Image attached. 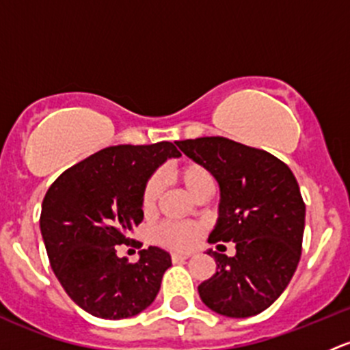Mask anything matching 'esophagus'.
I'll return each mask as SVG.
<instances>
[{
  "mask_svg": "<svg viewBox=\"0 0 350 350\" xmlns=\"http://www.w3.org/2000/svg\"><path fill=\"white\" fill-rule=\"evenodd\" d=\"M188 257H189V254H172V260H174V262L185 260V259H188Z\"/></svg>",
  "mask_w": 350,
  "mask_h": 350,
  "instance_id": "esophagus-1",
  "label": "esophagus"
}]
</instances>
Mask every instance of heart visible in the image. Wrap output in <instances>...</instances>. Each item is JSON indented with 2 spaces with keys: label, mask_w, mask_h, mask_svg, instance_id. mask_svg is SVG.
<instances>
[{
  "label": "heart",
  "mask_w": 350,
  "mask_h": 350,
  "mask_svg": "<svg viewBox=\"0 0 350 350\" xmlns=\"http://www.w3.org/2000/svg\"><path fill=\"white\" fill-rule=\"evenodd\" d=\"M174 176L191 196H195L200 189L213 185V176L210 174V171L204 165L196 164V162L181 164L179 167H176ZM162 186H164V181H162L161 174H154L147 181L146 188L142 191L144 211L154 210L155 203L161 196ZM154 235L157 242L178 250L188 249V247L195 245V242L198 241V230L189 224H164L155 230Z\"/></svg>",
  "instance_id": "heart-1"
}]
</instances>
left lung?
<instances>
[{"mask_svg": "<svg viewBox=\"0 0 350 350\" xmlns=\"http://www.w3.org/2000/svg\"><path fill=\"white\" fill-rule=\"evenodd\" d=\"M220 188L208 242H234L235 256L208 250L217 273L198 286L204 305L230 319L269 308L291 281L301 256L305 203L291 169L266 150L225 137L179 140Z\"/></svg>", "mask_w": 350, "mask_h": 350, "instance_id": "left-lung-1", "label": "left lung"}]
</instances>
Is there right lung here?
<instances>
[{
	"mask_svg": "<svg viewBox=\"0 0 350 350\" xmlns=\"http://www.w3.org/2000/svg\"><path fill=\"white\" fill-rule=\"evenodd\" d=\"M181 152L171 142L107 147L62 172L42 203L49 260L77 306L98 319L139 315L152 305L171 254L142 249L135 264L116 247L144 220L142 191L159 165Z\"/></svg>",
	"mask_w": 350,
	"mask_h": 350,
	"instance_id": "1",
	"label": "right lung"
}]
</instances>
